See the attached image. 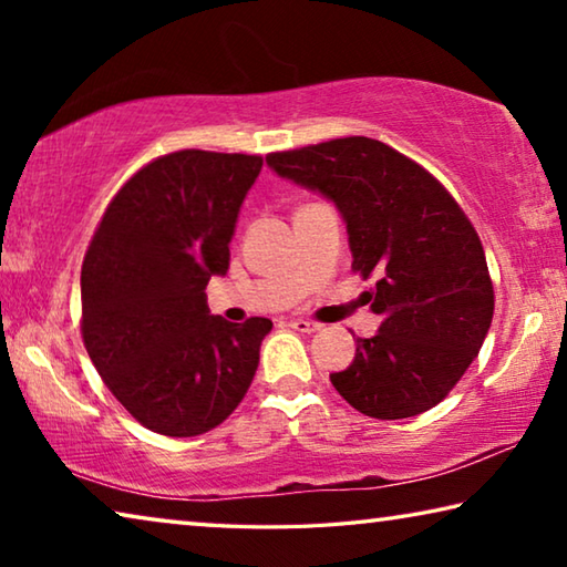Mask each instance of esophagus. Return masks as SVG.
Wrapping results in <instances>:
<instances>
[{
	"label": "esophagus",
	"mask_w": 567,
	"mask_h": 567,
	"mask_svg": "<svg viewBox=\"0 0 567 567\" xmlns=\"http://www.w3.org/2000/svg\"><path fill=\"white\" fill-rule=\"evenodd\" d=\"M287 324H290V328L297 332H318L320 330V324L310 322V320H290Z\"/></svg>",
	"instance_id": "34e87169"
}]
</instances>
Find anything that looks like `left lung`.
<instances>
[{
  "instance_id": "left-lung-1",
  "label": "left lung",
  "mask_w": 567,
  "mask_h": 567,
  "mask_svg": "<svg viewBox=\"0 0 567 567\" xmlns=\"http://www.w3.org/2000/svg\"><path fill=\"white\" fill-rule=\"evenodd\" d=\"M267 165L328 197L348 225L352 270L382 324L358 338L334 390L362 415L415 417L435 408L477 358L495 295L483 245L453 195L417 162L370 137L272 152Z\"/></svg>"
}]
</instances>
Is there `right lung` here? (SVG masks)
Listing matches in <instances>:
<instances>
[{
  "mask_svg": "<svg viewBox=\"0 0 567 567\" xmlns=\"http://www.w3.org/2000/svg\"><path fill=\"white\" fill-rule=\"evenodd\" d=\"M260 155L182 150L124 182L82 262V338L114 398L152 433L225 422L260 364L267 318L209 315Z\"/></svg>",
  "mask_w": 567,
  "mask_h": 567,
  "instance_id": "add662e5",
  "label": "right lung"
}]
</instances>
